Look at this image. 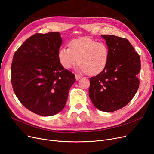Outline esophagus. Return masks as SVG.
<instances>
[{"label": "esophagus", "instance_id": "obj_1", "mask_svg": "<svg viewBox=\"0 0 154 154\" xmlns=\"http://www.w3.org/2000/svg\"><path fill=\"white\" fill-rule=\"evenodd\" d=\"M75 78H76V80H79L80 78H82V76L78 75H75Z\"/></svg>", "mask_w": 154, "mask_h": 154}]
</instances>
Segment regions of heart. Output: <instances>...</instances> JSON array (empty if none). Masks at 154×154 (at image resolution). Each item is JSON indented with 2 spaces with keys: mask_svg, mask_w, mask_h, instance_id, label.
<instances>
[{
  "mask_svg": "<svg viewBox=\"0 0 154 154\" xmlns=\"http://www.w3.org/2000/svg\"><path fill=\"white\" fill-rule=\"evenodd\" d=\"M69 48H62L58 58L62 66L69 69L78 61V69L89 75H97L103 71L109 60V48L106 43L89 38L71 40Z\"/></svg>",
  "mask_w": 154,
  "mask_h": 154,
  "instance_id": "b5f03b06",
  "label": "heart"
}]
</instances>
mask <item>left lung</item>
I'll use <instances>...</instances> for the list:
<instances>
[{
  "label": "left lung",
  "instance_id": "8db88e82",
  "mask_svg": "<svg viewBox=\"0 0 154 154\" xmlns=\"http://www.w3.org/2000/svg\"><path fill=\"white\" fill-rule=\"evenodd\" d=\"M101 37L109 48V60L103 71L90 78L89 97L100 110L112 112L125 106L136 94L140 58L128 39L113 35Z\"/></svg>",
  "mask_w": 154,
  "mask_h": 154
}]
</instances>
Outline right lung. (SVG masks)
I'll use <instances>...</instances> for the list:
<instances>
[{
    "mask_svg": "<svg viewBox=\"0 0 154 154\" xmlns=\"http://www.w3.org/2000/svg\"><path fill=\"white\" fill-rule=\"evenodd\" d=\"M62 44L57 32L35 34L14 54L11 83L20 103L44 116L60 112L65 106L74 74L61 64L58 52Z\"/></svg>",
    "mask_w": 154,
    "mask_h": 154,
    "instance_id": "right-lung-1",
    "label": "right lung"
}]
</instances>
